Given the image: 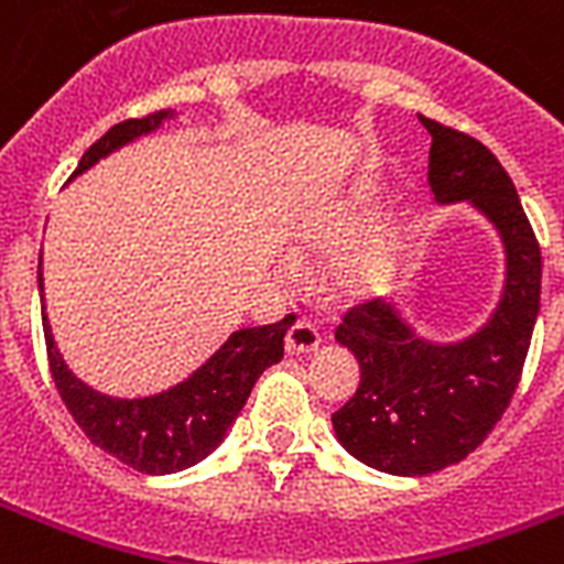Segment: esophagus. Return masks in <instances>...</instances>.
Masks as SVG:
<instances>
[{"mask_svg":"<svg viewBox=\"0 0 564 564\" xmlns=\"http://www.w3.org/2000/svg\"><path fill=\"white\" fill-rule=\"evenodd\" d=\"M318 343H322V336H318V330L310 325L307 318H299V322H292V327L286 330V351H290V354L316 351Z\"/></svg>","mask_w":564,"mask_h":564,"instance_id":"esophagus-1","label":"esophagus"}]
</instances>
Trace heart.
I'll use <instances>...</instances> for the list:
<instances>
[{
  "label": "heart",
  "instance_id": "obj_1",
  "mask_svg": "<svg viewBox=\"0 0 564 564\" xmlns=\"http://www.w3.org/2000/svg\"><path fill=\"white\" fill-rule=\"evenodd\" d=\"M386 265H389V246L375 239L360 251H354L343 265V281L351 283V286H362V283L377 281L380 274L386 272Z\"/></svg>",
  "mask_w": 564,
  "mask_h": 564
}]
</instances>
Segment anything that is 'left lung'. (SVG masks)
<instances>
[{
	"label": "left lung",
	"mask_w": 564,
	"mask_h": 564,
	"mask_svg": "<svg viewBox=\"0 0 564 564\" xmlns=\"http://www.w3.org/2000/svg\"><path fill=\"white\" fill-rule=\"evenodd\" d=\"M430 143L427 184L438 202L471 198L507 246L498 313L463 345H430L386 301H354L336 343L360 362V386L334 412L339 442L377 471L419 477L482 445L518 389L542 295V248L516 184L498 158L465 131L419 117Z\"/></svg>",
	"instance_id": "left-lung-1"
}]
</instances>
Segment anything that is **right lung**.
<instances>
[{
    "instance_id": "1",
    "label": "right lung",
    "mask_w": 564,
    "mask_h": 564,
    "mask_svg": "<svg viewBox=\"0 0 564 564\" xmlns=\"http://www.w3.org/2000/svg\"><path fill=\"white\" fill-rule=\"evenodd\" d=\"M166 117L170 110H158V113H145V117L126 119L113 126L84 152L73 175L90 170L99 158L122 143H131L134 137L154 131ZM37 283L43 290L40 272ZM292 322L295 316L281 318L274 325L237 330L189 380L170 392L140 398V401H117V398L93 392L90 386L75 380L73 371L64 366L46 318H43V336H46L48 371H52L57 394L75 424L84 430V436L113 459L131 465L134 471L172 474L202 463L204 456L219 445L230 421L237 419L242 403L248 401L257 377L272 362H281L283 336Z\"/></svg>"
}]
</instances>
